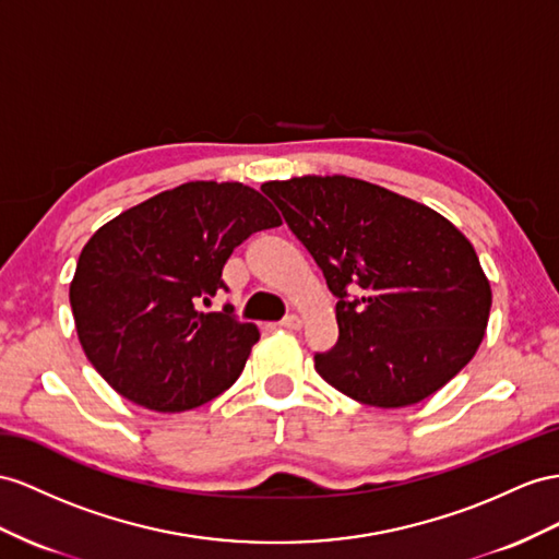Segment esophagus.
Returning a JSON list of instances; mask_svg holds the SVG:
<instances>
[{
	"label": "esophagus",
	"instance_id": "1",
	"mask_svg": "<svg viewBox=\"0 0 559 559\" xmlns=\"http://www.w3.org/2000/svg\"><path fill=\"white\" fill-rule=\"evenodd\" d=\"M278 325L285 328V331H299V328H302V319H299L297 313H290V317H285Z\"/></svg>",
	"mask_w": 559,
	"mask_h": 559
}]
</instances>
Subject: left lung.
Instances as JSON below:
<instances>
[{"instance_id": "obj_1", "label": "left lung", "mask_w": 559, "mask_h": 559, "mask_svg": "<svg viewBox=\"0 0 559 559\" xmlns=\"http://www.w3.org/2000/svg\"><path fill=\"white\" fill-rule=\"evenodd\" d=\"M262 191L337 297L340 335L319 376L378 408L418 404L469 364L491 285L472 242L416 200L352 177L266 181Z\"/></svg>"}]
</instances>
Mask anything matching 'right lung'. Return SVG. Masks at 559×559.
Wrapping results in <instances>:
<instances>
[{"mask_svg": "<svg viewBox=\"0 0 559 559\" xmlns=\"http://www.w3.org/2000/svg\"><path fill=\"white\" fill-rule=\"evenodd\" d=\"M281 224L274 205L238 181H189L104 224L70 283L80 345L130 402L179 413L231 388L260 331L234 307L203 313L234 248Z\"/></svg>", "mask_w": 559, "mask_h": 559, "instance_id": "right-lung-1", "label": "right lung"}]
</instances>
